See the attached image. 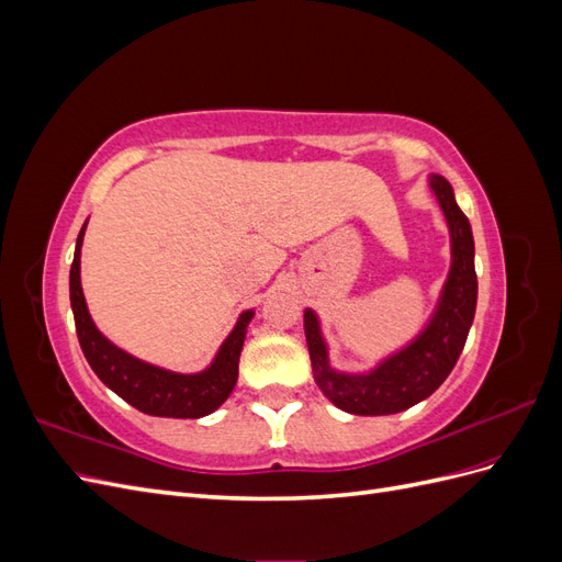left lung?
I'll use <instances>...</instances> for the list:
<instances>
[{
  "instance_id": "left-lung-1",
  "label": "left lung",
  "mask_w": 562,
  "mask_h": 562,
  "mask_svg": "<svg viewBox=\"0 0 562 562\" xmlns=\"http://www.w3.org/2000/svg\"><path fill=\"white\" fill-rule=\"evenodd\" d=\"M450 232V271L440 288L436 310L411 342L366 372H342L330 366V351L314 310H304L314 382L333 405L351 415H394L429 398L446 382L464 349L479 300L473 267V234L469 217L457 206L452 184L429 176Z\"/></svg>"
}]
</instances>
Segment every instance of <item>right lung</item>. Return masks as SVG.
<instances>
[{"label": "right lung", "mask_w": 562, "mask_h": 562, "mask_svg": "<svg viewBox=\"0 0 562 562\" xmlns=\"http://www.w3.org/2000/svg\"><path fill=\"white\" fill-rule=\"evenodd\" d=\"M87 223H83L75 246V260L70 269V304L81 351L100 382L145 415L199 419L215 413L229 398L236 380H239V356L255 310L239 314V321L234 323L232 333L215 351L211 366L199 372H173L135 359L133 353L110 342L98 330L89 314L87 297L81 291V244Z\"/></svg>", "instance_id": "1"}]
</instances>
